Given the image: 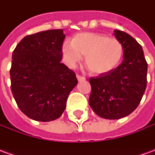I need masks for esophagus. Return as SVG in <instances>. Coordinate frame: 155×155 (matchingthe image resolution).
<instances>
[{"label":"esophagus","instance_id":"34e87169","mask_svg":"<svg viewBox=\"0 0 155 155\" xmlns=\"http://www.w3.org/2000/svg\"><path fill=\"white\" fill-rule=\"evenodd\" d=\"M76 78H77V80L79 81H82L85 80V78H84V76H81V75H80V74H76Z\"/></svg>","mask_w":155,"mask_h":155}]
</instances>
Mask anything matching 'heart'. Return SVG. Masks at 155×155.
Segmentation results:
<instances>
[{
  "instance_id": "1",
  "label": "heart",
  "mask_w": 155,
  "mask_h": 155,
  "mask_svg": "<svg viewBox=\"0 0 155 155\" xmlns=\"http://www.w3.org/2000/svg\"><path fill=\"white\" fill-rule=\"evenodd\" d=\"M62 54L68 67L74 68L85 55V64L94 74L110 73L120 64L124 46L119 40L98 33H80L62 45Z\"/></svg>"
}]
</instances>
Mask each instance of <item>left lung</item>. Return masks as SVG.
<instances>
[{
  "label": "left lung",
  "mask_w": 155,
  "mask_h": 155,
  "mask_svg": "<svg viewBox=\"0 0 155 155\" xmlns=\"http://www.w3.org/2000/svg\"><path fill=\"white\" fill-rule=\"evenodd\" d=\"M124 46L123 62L110 73L91 78L89 104L95 114L117 120L131 114L140 104L147 84V64L142 46L125 32L114 30Z\"/></svg>",
  "instance_id": "obj_1"
}]
</instances>
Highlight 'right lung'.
Masks as SVG:
<instances>
[{"label": "right lung", "instance_id": "right-lung-1", "mask_svg": "<svg viewBox=\"0 0 155 155\" xmlns=\"http://www.w3.org/2000/svg\"><path fill=\"white\" fill-rule=\"evenodd\" d=\"M64 37L61 29L38 32L24 37L13 51L12 94L20 110L32 120L58 119L78 83L75 74L61 62Z\"/></svg>", "mask_w": 155, "mask_h": 155}]
</instances>
